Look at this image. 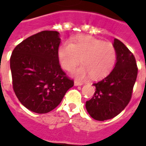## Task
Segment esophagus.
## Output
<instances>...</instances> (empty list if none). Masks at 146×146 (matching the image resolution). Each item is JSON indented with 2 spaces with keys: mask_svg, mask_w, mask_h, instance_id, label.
<instances>
[{
  "mask_svg": "<svg viewBox=\"0 0 146 146\" xmlns=\"http://www.w3.org/2000/svg\"><path fill=\"white\" fill-rule=\"evenodd\" d=\"M82 84H83V82H80V81H77V80L74 81V85L75 86H81Z\"/></svg>",
  "mask_w": 146,
  "mask_h": 146,
  "instance_id": "1",
  "label": "esophagus"
}]
</instances>
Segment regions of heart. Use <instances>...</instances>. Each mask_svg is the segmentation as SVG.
<instances>
[{
  "label": "heart",
  "mask_w": 146,
  "mask_h": 146,
  "mask_svg": "<svg viewBox=\"0 0 146 146\" xmlns=\"http://www.w3.org/2000/svg\"><path fill=\"white\" fill-rule=\"evenodd\" d=\"M57 56L62 67L66 70H73L82 59L84 65L74 71L79 78L89 74L94 79L103 77L113 69L117 60L113 44L90 35H80L72 40V43H63L57 50Z\"/></svg>",
  "instance_id": "1"
}]
</instances>
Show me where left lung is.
<instances>
[{
	"instance_id": "8db88e82",
	"label": "left lung",
	"mask_w": 146,
	"mask_h": 146,
	"mask_svg": "<svg viewBox=\"0 0 146 146\" xmlns=\"http://www.w3.org/2000/svg\"><path fill=\"white\" fill-rule=\"evenodd\" d=\"M113 46L117 51L115 66L108 76L94 83L96 92L86 103L89 115L100 121L114 117L129 104L138 73L133 53L117 38Z\"/></svg>"
}]
</instances>
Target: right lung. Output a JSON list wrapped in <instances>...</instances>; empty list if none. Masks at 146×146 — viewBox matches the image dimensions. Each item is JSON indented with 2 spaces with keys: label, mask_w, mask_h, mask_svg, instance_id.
I'll list each match as a JSON object with an SVG mask.
<instances>
[{
  "label": "right lung",
  "mask_w": 146,
  "mask_h": 146,
  "mask_svg": "<svg viewBox=\"0 0 146 146\" xmlns=\"http://www.w3.org/2000/svg\"><path fill=\"white\" fill-rule=\"evenodd\" d=\"M57 31H42L23 40L10 57L13 89L29 111L45 113L61 102L74 82L59 63Z\"/></svg>",
  "instance_id": "obj_1"
}]
</instances>
